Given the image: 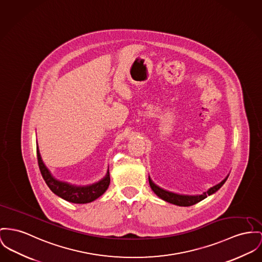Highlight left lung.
I'll use <instances>...</instances> for the list:
<instances>
[{
    "label": "left lung",
    "mask_w": 262,
    "mask_h": 262,
    "mask_svg": "<svg viewBox=\"0 0 262 262\" xmlns=\"http://www.w3.org/2000/svg\"><path fill=\"white\" fill-rule=\"evenodd\" d=\"M229 174L217 185L209 188L207 192H203L202 194H182V193H176V192H170L167 190H164L162 188H160L157 186L150 178L149 176V184L151 189L153 190V192L157 194L159 198H161L162 200H164L165 202H168L170 204H173L176 206H180V207H190L192 205H195L196 203H200L201 201L205 200L207 196H209L210 194L217 192L223 185L226 183Z\"/></svg>",
    "instance_id": "8db88e82"
}]
</instances>
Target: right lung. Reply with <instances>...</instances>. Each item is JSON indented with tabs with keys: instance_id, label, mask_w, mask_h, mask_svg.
<instances>
[{
	"instance_id": "right-lung-1",
	"label": "right lung",
	"mask_w": 262,
	"mask_h": 262,
	"mask_svg": "<svg viewBox=\"0 0 262 262\" xmlns=\"http://www.w3.org/2000/svg\"><path fill=\"white\" fill-rule=\"evenodd\" d=\"M36 155H37V163L40 170L41 176L47 183L48 187L51 191L61 199L73 203V204H88L95 201L100 195H102L109 187L110 184V176H109V168L104 178L100 181L93 183L86 186H77L72 185L68 182L59 181L53 177L50 170L47 168L45 163L42 162L38 146L36 147Z\"/></svg>"
}]
</instances>
